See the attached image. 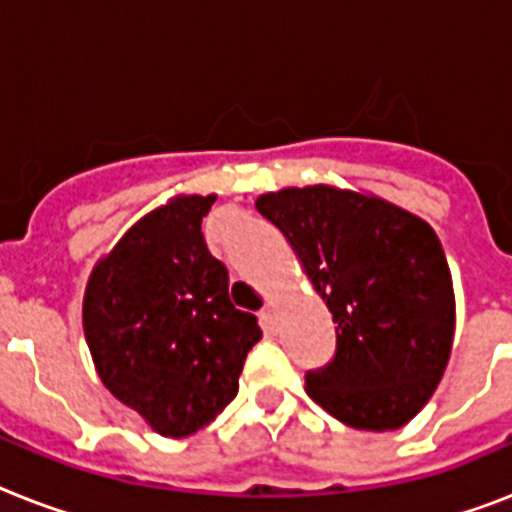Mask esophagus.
Listing matches in <instances>:
<instances>
[{
  "label": "esophagus",
  "instance_id": "1",
  "mask_svg": "<svg viewBox=\"0 0 512 512\" xmlns=\"http://www.w3.org/2000/svg\"><path fill=\"white\" fill-rule=\"evenodd\" d=\"M260 324H263V329L271 335V332H276V319H273V308L271 305H265L263 311H260Z\"/></svg>",
  "mask_w": 512,
  "mask_h": 512
}]
</instances>
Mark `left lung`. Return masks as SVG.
Masks as SVG:
<instances>
[{
	"label": "left lung",
	"mask_w": 512,
	"mask_h": 512,
	"mask_svg": "<svg viewBox=\"0 0 512 512\" xmlns=\"http://www.w3.org/2000/svg\"><path fill=\"white\" fill-rule=\"evenodd\" d=\"M257 212L289 239L335 319L332 361L308 396L358 430H396L433 396L452 353V273L425 220L329 185L284 188Z\"/></svg>",
	"instance_id": "left-lung-1"
}]
</instances>
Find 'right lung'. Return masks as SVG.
Returning <instances> with one entry per match:
<instances>
[{
  "label": "right lung",
  "instance_id": "add662e5",
  "mask_svg": "<svg viewBox=\"0 0 512 512\" xmlns=\"http://www.w3.org/2000/svg\"><path fill=\"white\" fill-rule=\"evenodd\" d=\"M215 196H177L124 233L84 292V337L100 380L162 436L209 425L239 393L263 332L228 297L201 217Z\"/></svg>",
  "mask_w": 512,
  "mask_h": 512
}]
</instances>
